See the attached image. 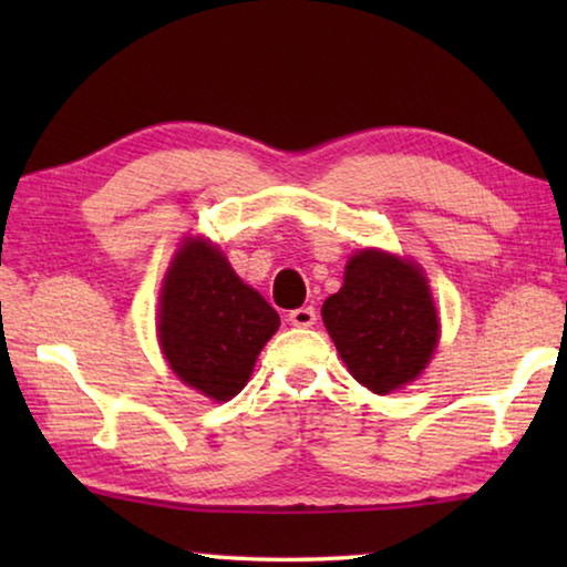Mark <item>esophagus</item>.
Segmentation results:
<instances>
[{
    "mask_svg": "<svg viewBox=\"0 0 567 567\" xmlns=\"http://www.w3.org/2000/svg\"><path fill=\"white\" fill-rule=\"evenodd\" d=\"M287 320H290V324H295V328H310V324H315V320H318V315H315L312 307H297V310L287 315Z\"/></svg>",
    "mask_w": 567,
    "mask_h": 567,
    "instance_id": "obj_1",
    "label": "esophagus"
}]
</instances>
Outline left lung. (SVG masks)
<instances>
[{
  "instance_id": "left-lung-1",
  "label": "left lung",
  "mask_w": 567,
  "mask_h": 567,
  "mask_svg": "<svg viewBox=\"0 0 567 567\" xmlns=\"http://www.w3.org/2000/svg\"><path fill=\"white\" fill-rule=\"evenodd\" d=\"M322 322L352 378L388 395L425 370L437 344V312L415 265L380 249L350 257Z\"/></svg>"
}]
</instances>
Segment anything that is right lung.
I'll return each mask as SVG.
<instances>
[{
  "mask_svg": "<svg viewBox=\"0 0 567 567\" xmlns=\"http://www.w3.org/2000/svg\"><path fill=\"white\" fill-rule=\"evenodd\" d=\"M277 328V312L239 280L215 245H182L162 287L157 332L185 385L217 402L235 398Z\"/></svg>",
  "mask_w": 567,
  "mask_h": 567,
  "instance_id": "obj_1",
  "label": "right lung"
}]
</instances>
